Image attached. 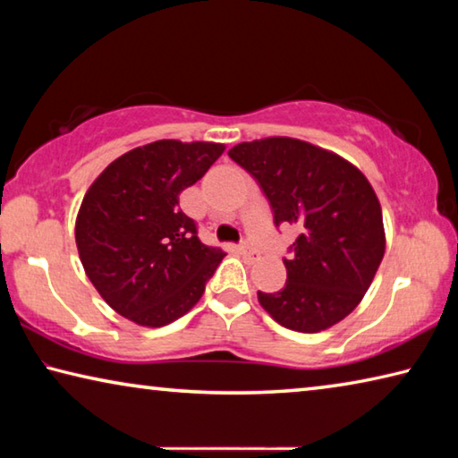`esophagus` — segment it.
Instances as JSON below:
<instances>
[{
	"instance_id": "obj_1",
	"label": "esophagus",
	"mask_w": 458,
	"mask_h": 458,
	"mask_svg": "<svg viewBox=\"0 0 458 458\" xmlns=\"http://www.w3.org/2000/svg\"><path fill=\"white\" fill-rule=\"evenodd\" d=\"M238 250H240V254H242V257H246V259H254V257H257V250H254V248L250 246V244H248V242H244V244H240L238 246Z\"/></svg>"
}]
</instances>
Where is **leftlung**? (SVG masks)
<instances>
[{"instance_id":"8db88e82","label":"left lung","mask_w":458,"mask_h":458,"mask_svg":"<svg viewBox=\"0 0 458 458\" xmlns=\"http://www.w3.org/2000/svg\"><path fill=\"white\" fill-rule=\"evenodd\" d=\"M270 201L275 224L301 228L284 259L281 291L259 303L283 327L319 333L360 305L384 259L382 206L358 167L291 137L238 143L228 151Z\"/></svg>"}]
</instances>
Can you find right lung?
I'll list each match as a JSON object with an SVG mask.
<instances>
[{"instance_id": "add662e5", "label": "right lung", "mask_w": 458, "mask_h": 458, "mask_svg": "<svg viewBox=\"0 0 458 458\" xmlns=\"http://www.w3.org/2000/svg\"><path fill=\"white\" fill-rule=\"evenodd\" d=\"M222 153V143L161 139L114 159L84 196L74 230L84 273L129 321L180 319L226 257L180 208V193Z\"/></svg>"}]
</instances>
